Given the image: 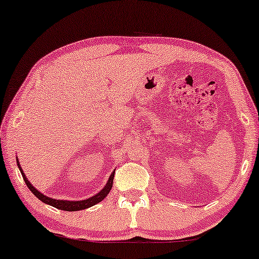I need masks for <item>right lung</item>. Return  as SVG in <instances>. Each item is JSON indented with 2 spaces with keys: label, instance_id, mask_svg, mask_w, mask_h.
I'll use <instances>...</instances> for the list:
<instances>
[{
  "label": "right lung",
  "instance_id": "1",
  "mask_svg": "<svg viewBox=\"0 0 259 259\" xmlns=\"http://www.w3.org/2000/svg\"><path fill=\"white\" fill-rule=\"evenodd\" d=\"M17 161V166L20 167V171L22 174V176H23V180L25 182V184H27V187L30 189V191L34 194L36 197H37L39 201H42L43 203L46 204H49V205H52L54 207H56V209H60V210H64V211H77V210H83V209H87V207H90L95 205V204L100 203L101 201H103V199L107 197V195L110 192L111 188H112V182H114V175H115V171L110 175V177H109L108 180V183L105 184V187L102 189V190L96 194L93 197H90L88 199H84V201H60V199H54V198H50V197H47L43 194H41L38 190H36V189L32 187L30 182L27 180V177H25V175L23 172V170L21 169V165H20V162L19 159L16 158Z\"/></svg>",
  "mask_w": 259,
  "mask_h": 259
}]
</instances>
